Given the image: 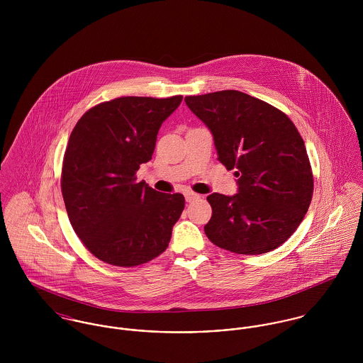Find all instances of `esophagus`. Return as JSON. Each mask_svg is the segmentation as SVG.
<instances>
[{"instance_id": "esophagus-1", "label": "esophagus", "mask_w": 363, "mask_h": 363, "mask_svg": "<svg viewBox=\"0 0 363 363\" xmlns=\"http://www.w3.org/2000/svg\"><path fill=\"white\" fill-rule=\"evenodd\" d=\"M184 197H186V201H187V203H191V201H194L196 199H199V194H196V193H193V191H187V193H184Z\"/></svg>"}]
</instances>
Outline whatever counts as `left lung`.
<instances>
[{
  "label": "left lung",
  "instance_id": "obj_1",
  "mask_svg": "<svg viewBox=\"0 0 363 363\" xmlns=\"http://www.w3.org/2000/svg\"><path fill=\"white\" fill-rule=\"evenodd\" d=\"M213 137L218 160L236 169L238 193L207 197L208 239L238 255L279 247L311 206L313 174L305 143L281 110L239 91L186 96Z\"/></svg>",
  "mask_w": 363,
  "mask_h": 363
}]
</instances>
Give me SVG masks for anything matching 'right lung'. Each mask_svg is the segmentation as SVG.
<instances>
[{
	"mask_svg": "<svg viewBox=\"0 0 363 363\" xmlns=\"http://www.w3.org/2000/svg\"><path fill=\"white\" fill-rule=\"evenodd\" d=\"M183 96H125L89 108L65 150L61 191L69 222L85 247L117 267L162 255L184 209L183 194H166L135 182L152 159L162 123Z\"/></svg>",
	"mask_w": 363,
	"mask_h": 363,
	"instance_id": "1",
	"label": "right lung"
}]
</instances>
